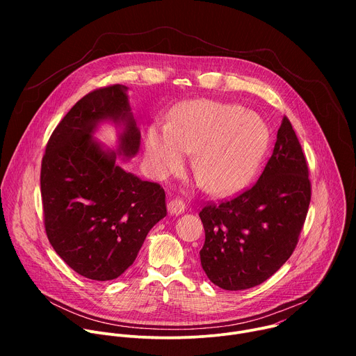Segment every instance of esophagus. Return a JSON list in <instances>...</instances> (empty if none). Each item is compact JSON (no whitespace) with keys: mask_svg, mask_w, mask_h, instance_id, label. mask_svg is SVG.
<instances>
[{"mask_svg":"<svg viewBox=\"0 0 356 356\" xmlns=\"http://www.w3.org/2000/svg\"><path fill=\"white\" fill-rule=\"evenodd\" d=\"M184 209H186V206L180 198H175L168 202V213L170 216H180L181 213H184Z\"/></svg>","mask_w":356,"mask_h":356,"instance_id":"34e87169","label":"esophagus"}]
</instances>
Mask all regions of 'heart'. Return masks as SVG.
Listing matches in <instances>:
<instances>
[{"mask_svg":"<svg viewBox=\"0 0 356 356\" xmlns=\"http://www.w3.org/2000/svg\"><path fill=\"white\" fill-rule=\"evenodd\" d=\"M269 143L261 117L239 106L197 99L179 108L172 122H154L146 135V158L156 175L183 169L197 152L194 173L211 194L242 188L258 170Z\"/></svg>","mask_w":356,"mask_h":356,"instance_id":"heart-1","label":"heart"}]
</instances>
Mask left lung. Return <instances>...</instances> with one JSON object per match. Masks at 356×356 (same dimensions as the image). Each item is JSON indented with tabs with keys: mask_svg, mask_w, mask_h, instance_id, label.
Listing matches in <instances>:
<instances>
[{
	"mask_svg": "<svg viewBox=\"0 0 356 356\" xmlns=\"http://www.w3.org/2000/svg\"><path fill=\"white\" fill-rule=\"evenodd\" d=\"M310 198L307 162L284 117L258 181L200 211L206 231L200 261L207 277L224 290H245L268 280L293 253Z\"/></svg>",
	"mask_w": 356,
	"mask_h": 356,
	"instance_id": "left-lung-1",
	"label": "left lung"
}]
</instances>
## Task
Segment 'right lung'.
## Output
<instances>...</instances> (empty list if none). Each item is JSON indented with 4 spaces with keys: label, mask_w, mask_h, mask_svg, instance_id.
<instances>
[{
    "label": "right lung",
    "mask_w": 356,
    "mask_h": 356,
    "mask_svg": "<svg viewBox=\"0 0 356 356\" xmlns=\"http://www.w3.org/2000/svg\"><path fill=\"white\" fill-rule=\"evenodd\" d=\"M106 123L118 129L115 149L95 139ZM139 146L140 131L122 84L84 95L47 142L40 170L46 235L58 255L87 279L121 276L147 232L166 217L165 190L121 166Z\"/></svg>",
    "instance_id": "right-lung-1"
}]
</instances>
